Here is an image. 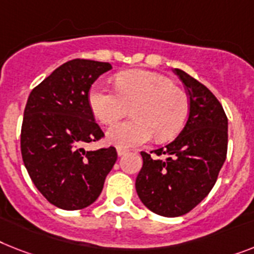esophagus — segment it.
<instances>
[{"label":"esophagus","instance_id":"1","mask_svg":"<svg viewBox=\"0 0 254 254\" xmlns=\"http://www.w3.org/2000/svg\"><path fill=\"white\" fill-rule=\"evenodd\" d=\"M117 152H118V156L121 157V156H125L126 153L128 152V150L125 149V148H118V149H117Z\"/></svg>","mask_w":254,"mask_h":254}]
</instances>
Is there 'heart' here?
<instances>
[{"instance_id":"1","label":"heart","mask_w":254,"mask_h":254,"mask_svg":"<svg viewBox=\"0 0 254 254\" xmlns=\"http://www.w3.org/2000/svg\"><path fill=\"white\" fill-rule=\"evenodd\" d=\"M115 89L94 84L89 105L96 118L112 126L132 109L133 119L108 131V140L119 148H133L156 136L166 141L183 128L190 109L187 93L170 77L153 71L129 70L115 76Z\"/></svg>"}]
</instances>
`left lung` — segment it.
Instances as JSON below:
<instances>
[{"label": "left lung", "instance_id": "left-lung-1", "mask_svg": "<svg viewBox=\"0 0 254 254\" xmlns=\"http://www.w3.org/2000/svg\"><path fill=\"white\" fill-rule=\"evenodd\" d=\"M187 89L190 115L177 139L165 148L141 152L136 192L149 210L163 217L187 214L206 197L227 156V115L204 84L175 68ZM165 155L166 159H156Z\"/></svg>", "mask_w": 254, "mask_h": 254}]
</instances>
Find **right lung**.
<instances>
[{
  "label": "right lung",
  "instance_id": "add662e5",
  "mask_svg": "<svg viewBox=\"0 0 254 254\" xmlns=\"http://www.w3.org/2000/svg\"><path fill=\"white\" fill-rule=\"evenodd\" d=\"M108 62L68 61L33 88L27 100L20 150L28 175L54 206L79 210L93 204L117 161L114 146L84 150L104 132L96 123L88 93Z\"/></svg>",
  "mask_w": 254,
  "mask_h": 254
}]
</instances>
